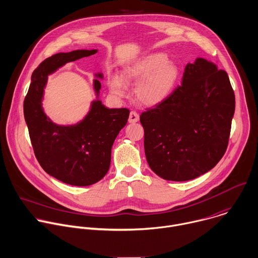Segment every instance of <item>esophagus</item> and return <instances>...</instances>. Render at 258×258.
Masks as SVG:
<instances>
[{
    "label": "esophagus",
    "instance_id": "esophagus-1",
    "mask_svg": "<svg viewBox=\"0 0 258 258\" xmlns=\"http://www.w3.org/2000/svg\"><path fill=\"white\" fill-rule=\"evenodd\" d=\"M139 114L136 112V111H131L130 113V117H128V122L130 123H136L139 121Z\"/></svg>",
    "mask_w": 258,
    "mask_h": 258
}]
</instances>
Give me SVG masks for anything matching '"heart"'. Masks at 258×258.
I'll use <instances>...</instances> for the list:
<instances>
[{"mask_svg": "<svg viewBox=\"0 0 258 258\" xmlns=\"http://www.w3.org/2000/svg\"><path fill=\"white\" fill-rule=\"evenodd\" d=\"M179 77L177 64L169 60L166 53L154 52L139 57L124 67L122 79L114 76L110 79V90L118 96L127 93L126 85L136 84V96L145 105L155 106L162 103L173 91ZM125 81L123 82V81Z\"/></svg>", "mask_w": 258, "mask_h": 258, "instance_id": "1", "label": "heart"}]
</instances>
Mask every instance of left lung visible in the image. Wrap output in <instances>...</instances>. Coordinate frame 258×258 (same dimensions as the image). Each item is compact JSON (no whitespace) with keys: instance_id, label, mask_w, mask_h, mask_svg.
<instances>
[{"instance_id":"1","label":"left lung","mask_w":258,"mask_h":258,"mask_svg":"<svg viewBox=\"0 0 258 258\" xmlns=\"http://www.w3.org/2000/svg\"><path fill=\"white\" fill-rule=\"evenodd\" d=\"M234 111L228 74L203 57L187 63L181 86L140 116L150 168L172 181L207 173L227 150Z\"/></svg>"}]
</instances>
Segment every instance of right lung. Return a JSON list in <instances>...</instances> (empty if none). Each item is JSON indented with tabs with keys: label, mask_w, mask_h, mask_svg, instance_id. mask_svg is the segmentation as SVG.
I'll use <instances>...</instances> for the list:
<instances>
[{
	"label": "right lung",
	"mask_w": 258,
	"mask_h": 258,
	"mask_svg": "<svg viewBox=\"0 0 258 258\" xmlns=\"http://www.w3.org/2000/svg\"><path fill=\"white\" fill-rule=\"evenodd\" d=\"M97 49L59 52L44 59L32 73L24 100V117L35 157L47 174L75 186H88L107 173L111 148L127 122V108H107L99 98L102 73L95 74L93 87L96 99L81 121L71 125L54 123L44 113L42 99L47 76L67 62L89 56Z\"/></svg>",
	"instance_id": "1"
}]
</instances>
